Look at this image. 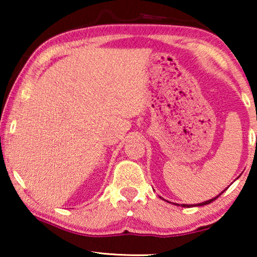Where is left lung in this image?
<instances>
[{
	"instance_id": "obj_1",
	"label": "left lung",
	"mask_w": 257,
	"mask_h": 257,
	"mask_svg": "<svg viewBox=\"0 0 257 257\" xmlns=\"http://www.w3.org/2000/svg\"><path fill=\"white\" fill-rule=\"evenodd\" d=\"M227 188H228V187H227ZM227 188H226V189H227ZM226 189H223V191L221 192L219 195H216L215 198H212V199H210V200H207V201H203V202H200V203H195V205H185V203H182V205H179V203H173V202H170V203H173V205L181 206V207H186V208H187V207H188V208H189V207H199V206H205V205H208V203H210V202H213L214 200H216L217 198H219V196H220L221 194H222L223 192H226ZM161 199H163V198H161ZM163 200H165V199H163ZM165 201H167V200H165ZM167 202H168V201H167Z\"/></svg>"
}]
</instances>
